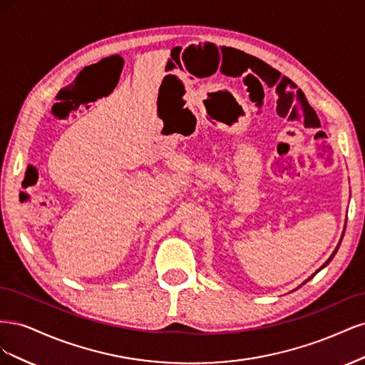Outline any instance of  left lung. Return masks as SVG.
<instances>
[{
  "mask_svg": "<svg viewBox=\"0 0 365 365\" xmlns=\"http://www.w3.org/2000/svg\"><path fill=\"white\" fill-rule=\"evenodd\" d=\"M344 231H346V225H344V230H342V235H341V239H339V242H338V245H336V248H335V250H334V252H332V254H330V257H329V259H327V260H326V262H324V263H323V264H322V267H319V269H317V271H315V272H314V274H312V275H311V277H309V279H307V280H304V282H303V283H302V284H304V283H307V282H309V280H311V279H312V277H314V275H315V274H317V272H319V271H322V269H323V268H326V267H327V264H329V263H330V260H332V259H334V257H335V254H336V251H338V248H339V245H341V240H342V236H344Z\"/></svg>",
  "mask_w": 365,
  "mask_h": 365,
  "instance_id": "obj_1",
  "label": "left lung"
}]
</instances>
